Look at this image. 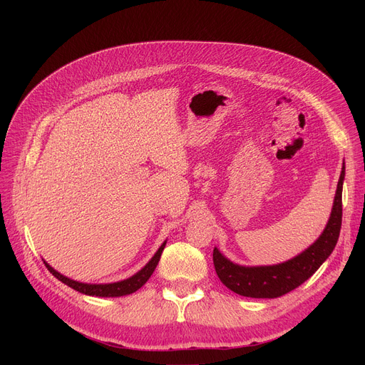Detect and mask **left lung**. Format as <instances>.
I'll return each instance as SVG.
<instances>
[{"label":"left lung","instance_id":"1","mask_svg":"<svg viewBox=\"0 0 365 365\" xmlns=\"http://www.w3.org/2000/svg\"><path fill=\"white\" fill-rule=\"evenodd\" d=\"M344 180V163L339 178L333 208L322 234L306 250L293 259L264 266H244L229 260L217 247L213 250L215 269L229 290L245 297L274 299L309 279L318 267L333 253L341 227V189Z\"/></svg>","mask_w":365,"mask_h":365}]
</instances>
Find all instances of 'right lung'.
<instances>
[{
    "label": "right lung",
    "mask_w": 365,
    "mask_h": 365,
    "mask_svg": "<svg viewBox=\"0 0 365 365\" xmlns=\"http://www.w3.org/2000/svg\"><path fill=\"white\" fill-rule=\"evenodd\" d=\"M167 241H164L161 244V247L157 250V253L152 256V259L142 267L139 272H136L134 275H131L130 278H125L123 281H117V282H108V284H88V282H80L71 279L65 275H62L61 272H57L56 269L44 260V264L47 266V269L57 278L59 281H62L63 284H66L71 289L80 292L83 294L87 296H96V297H121V296H127L131 294L134 292H138L142 285H145V282L150 278V275L155 271V267L160 262V257L163 255V250L165 247Z\"/></svg>",
    "instance_id": "1"
}]
</instances>
